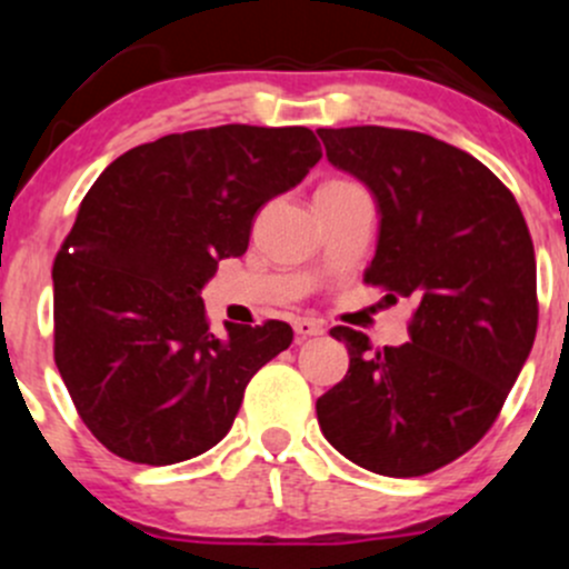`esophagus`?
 Here are the masks:
<instances>
[{"label":"esophagus","mask_w":569,"mask_h":569,"mask_svg":"<svg viewBox=\"0 0 569 569\" xmlns=\"http://www.w3.org/2000/svg\"><path fill=\"white\" fill-rule=\"evenodd\" d=\"M325 330H327L325 321H319V319H308V317H302V319H297V321H295V332H297V338L321 336V332H325Z\"/></svg>","instance_id":"esophagus-1"}]
</instances>
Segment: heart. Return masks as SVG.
<instances>
[{"instance_id":"obj_1","label":"heart","mask_w":569,"mask_h":569,"mask_svg":"<svg viewBox=\"0 0 569 569\" xmlns=\"http://www.w3.org/2000/svg\"><path fill=\"white\" fill-rule=\"evenodd\" d=\"M336 183H343V181H330V183H325V187H336Z\"/></svg>"}]
</instances>
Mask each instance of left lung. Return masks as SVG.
<instances>
[{
    "label": "left lung",
    "mask_w": 569,
    "mask_h": 569,
    "mask_svg": "<svg viewBox=\"0 0 569 569\" xmlns=\"http://www.w3.org/2000/svg\"><path fill=\"white\" fill-rule=\"evenodd\" d=\"M327 162L375 194L366 283L412 297L410 343L349 327V371L317 401L332 449L380 476H423L473 449L537 336V261L518 200L479 159L421 131L317 129Z\"/></svg>",
    "instance_id": "8db88e82"
}]
</instances>
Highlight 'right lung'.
Returning a JSON list of instances; mask_svg holds the SVG:
<instances>
[{"instance_id": "add662e5", "label": "right lung", "mask_w": 569, "mask_h": 569, "mask_svg": "<svg viewBox=\"0 0 569 569\" xmlns=\"http://www.w3.org/2000/svg\"><path fill=\"white\" fill-rule=\"evenodd\" d=\"M321 159L306 126H217L146 142L96 178L54 258V360L112 455L173 465L220 443L291 327L226 321L200 289L244 256L252 217Z\"/></svg>"}]
</instances>
